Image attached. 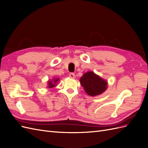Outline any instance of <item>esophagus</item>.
I'll return each instance as SVG.
<instances>
[{"label": "esophagus", "instance_id": "esophagus-1", "mask_svg": "<svg viewBox=\"0 0 148 148\" xmlns=\"http://www.w3.org/2000/svg\"><path fill=\"white\" fill-rule=\"evenodd\" d=\"M69 77L71 78H75V75L73 73H71L69 74Z\"/></svg>", "mask_w": 148, "mask_h": 148}]
</instances>
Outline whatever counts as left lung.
<instances>
[{
	"label": "left lung",
	"mask_w": 148,
	"mask_h": 148,
	"mask_svg": "<svg viewBox=\"0 0 148 148\" xmlns=\"http://www.w3.org/2000/svg\"><path fill=\"white\" fill-rule=\"evenodd\" d=\"M80 83L88 95L96 96L100 95L107 88V82L93 71L84 73L79 79Z\"/></svg>",
	"instance_id": "obj_1"
}]
</instances>
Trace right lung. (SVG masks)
Masks as SVG:
<instances>
[{
  "label": "right lung",
  "instance_id": "add662e5",
  "mask_svg": "<svg viewBox=\"0 0 148 148\" xmlns=\"http://www.w3.org/2000/svg\"><path fill=\"white\" fill-rule=\"evenodd\" d=\"M60 80V78H53L52 80H49L47 82V87L49 88H52L53 87H55L56 86H57V83H58Z\"/></svg>",
  "mask_w": 148,
  "mask_h": 148
}]
</instances>
